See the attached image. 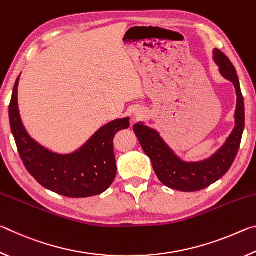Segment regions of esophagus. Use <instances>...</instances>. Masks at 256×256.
<instances>
[{
	"mask_svg": "<svg viewBox=\"0 0 256 256\" xmlns=\"http://www.w3.org/2000/svg\"><path fill=\"white\" fill-rule=\"evenodd\" d=\"M134 116H136V118H144V112H136V114H134Z\"/></svg>",
	"mask_w": 256,
	"mask_h": 256,
	"instance_id": "34e87169",
	"label": "esophagus"
}]
</instances>
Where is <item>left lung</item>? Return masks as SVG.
Returning <instances> with one entry per match:
<instances>
[{
	"label": "left lung",
	"mask_w": 256,
	"mask_h": 256,
	"mask_svg": "<svg viewBox=\"0 0 256 256\" xmlns=\"http://www.w3.org/2000/svg\"><path fill=\"white\" fill-rule=\"evenodd\" d=\"M214 60L224 79L232 82L237 104L235 128L224 144L214 154L201 162H184L164 141L158 131L138 122L133 126L138 142L150 158L156 175L167 188L180 192H196L208 188L222 178L229 170L240 150L245 125L244 98L235 68L222 50H214Z\"/></svg>",
	"instance_id": "1"
}]
</instances>
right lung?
Listing matches in <instances>:
<instances>
[{
  "instance_id": "add662e5",
  "label": "right lung",
  "mask_w": 256,
  "mask_h": 256,
  "mask_svg": "<svg viewBox=\"0 0 256 256\" xmlns=\"http://www.w3.org/2000/svg\"><path fill=\"white\" fill-rule=\"evenodd\" d=\"M16 79L10 106L11 131L27 170L45 188L68 198L98 196L110 188L116 176L112 138L130 126V118H118L104 125L74 152L62 154L48 150L29 136L18 106Z\"/></svg>"
}]
</instances>
